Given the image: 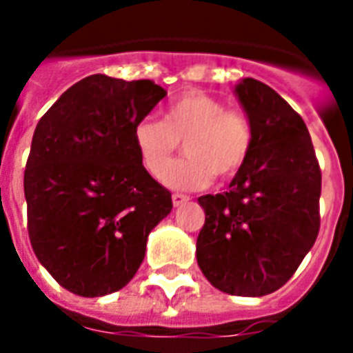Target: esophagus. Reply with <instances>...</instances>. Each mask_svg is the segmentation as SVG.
Wrapping results in <instances>:
<instances>
[{
  "label": "esophagus",
  "instance_id": "obj_1",
  "mask_svg": "<svg viewBox=\"0 0 353 353\" xmlns=\"http://www.w3.org/2000/svg\"><path fill=\"white\" fill-rule=\"evenodd\" d=\"M188 199H190V196H187V194H172V203H174V207H179V205L187 203Z\"/></svg>",
  "mask_w": 353,
  "mask_h": 353
}]
</instances>
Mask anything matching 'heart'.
<instances>
[{
	"mask_svg": "<svg viewBox=\"0 0 353 353\" xmlns=\"http://www.w3.org/2000/svg\"><path fill=\"white\" fill-rule=\"evenodd\" d=\"M163 121L141 119L132 137L139 159L159 177L173 152L183 141L188 157L167 169L163 181L170 188L196 190L216 177L231 179L245 165L254 143V128L245 112L201 90L183 91L166 102Z\"/></svg>",
	"mask_w": 353,
	"mask_h": 353,
	"instance_id": "1",
	"label": "heart"
}]
</instances>
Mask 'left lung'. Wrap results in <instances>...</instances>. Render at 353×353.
Returning a JSON list of instances; mask_svg holds the SVG:
<instances>
[{"mask_svg":"<svg viewBox=\"0 0 353 353\" xmlns=\"http://www.w3.org/2000/svg\"><path fill=\"white\" fill-rule=\"evenodd\" d=\"M234 91L254 143L229 190L198 199L205 225L196 256L223 293L263 296L293 276L317 240L321 168L306 124L276 91L254 79Z\"/></svg>","mask_w":353,"mask_h":353,"instance_id":"obj_1","label":"left lung"}]
</instances>
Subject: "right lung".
Wrapping results in <instances>:
<instances>
[{
  "label": "right lung",
  "mask_w": 353,
  "mask_h": 353,
  "mask_svg": "<svg viewBox=\"0 0 353 353\" xmlns=\"http://www.w3.org/2000/svg\"><path fill=\"white\" fill-rule=\"evenodd\" d=\"M166 95L152 80L91 74L40 119L25 165L27 231L36 258L80 296L122 290L172 194L150 176L133 124Z\"/></svg>",
  "instance_id": "right-lung-1"
}]
</instances>
